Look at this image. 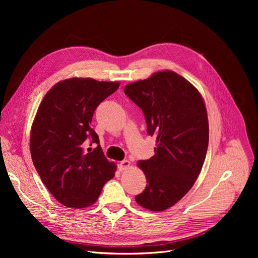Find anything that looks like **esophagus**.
Segmentation results:
<instances>
[{"mask_svg": "<svg viewBox=\"0 0 258 258\" xmlns=\"http://www.w3.org/2000/svg\"><path fill=\"white\" fill-rule=\"evenodd\" d=\"M130 165H131V162H130L128 160H123V161H121V162H120L119 165H118V167H119V170L123 171V170H125L126 168H128V167H130Z\"/></svg>", "mask_w": 258, "mask_h": 258, "instance_id": "34e87169", "label": "esophagus"}]
</instances>
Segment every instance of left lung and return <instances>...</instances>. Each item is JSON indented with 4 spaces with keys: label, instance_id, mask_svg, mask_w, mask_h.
<instances>
[{
    "label": "left lung",
    "instance_id": "1",
    "mask_svg": "<svg viewBox=\"0 0 258 258\" xmlns=\"http://www.w3.org/2000/svg\"><path fill=\"white\" fill-rule=\"evenodd\" d=\"M124 93L142 110L147 134L157 138L155 155L138 162L147 185L135 200L148 210L163 211L190 190L205 161V103L190 83L172 71L130 84Z\"/></svg>",
    "mask_w": 258,
    "mask_h": 258
}]
</instances>
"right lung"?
<instances>
[{"instance_id": "add662e5", "label": "right lung", "mask_w": 258, "mask_h": 258, "mask_svg": "<svg viewBox=\"0 0 258 258\" xmlns=\"http://www.w3.org/2000/svg\"><path fill=\"white\" fill-rule=\"evenodd\" d=\"M119 83L70 78L54 86L40 103L32 124L30 152L34 167L60 204L91 206L116 166L104 157L98 135L90 126L96 107ZM87 142L98 146L84 150Z\"/></svg>"}]
</instances>
